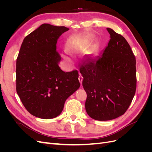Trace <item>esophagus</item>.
<instances>
[{
    "label": "esophagus",
    "instance_id": "34e87169",
    "mask_svg": "<svg viewBox=\"0 0 152 152\" xmlns=\"http://www.w3.org/2000/svg\"><path fill=\"white\" fill-rule=\"evenodd\" d=\"M82 80H83V77L82 76V75H81V74H79V80L80 81V85H81V86L82 85Z\"/></svg>",
    "mask_w": 152,
    "mask_h": 152
}]
</instances>
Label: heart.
Wrapping results in <instances>:
<instances>
[{"mask_svg":"<svg viewBox=\"0 0 152 152\" xmlns=\"http://www.w3.org/2000/svg\"><path fill=\"white\" fill-rule=\"evenodd\" d=\"M85 46V40L80 37L75 36L69 39L66 42V49L71 53H76L83 49ZM68 51L62 54V57L66 61H70V58L68 56Z\"/></svg>","mask_w":152,"mask_h":152,"instance_id":"b5f03b06","label":"heart"}]
</instances>
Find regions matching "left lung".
Returning a JSON list of instances; mask_svg holds the SVG:
<instances>
[{
    "label": "left lung",
    "instance_id": "obj_1",
    "mask_svg": "<svg viewBox=\"0 0 152 152\" xmlns=\"http://www.w3.org/2000/svg\"><path fill=\"white\" fill-rule=\"evenodd\" d=\"M107 30L110 35L107 46L80 69L87 93L86 112L100 121L122 115L131 104L136 89V58L129 44L113 30Z\"/></svg>",
    "mask_w": 152,
    "mask_h": 152
}]
</instances>
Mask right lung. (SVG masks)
Returning a JSON list of instances; mask_svg holds the SVG:
<instances>
[{
  "instance_id": "obj_1",
  "label": "right lung",
  "mask_w": 152,
  "mask_h": 152,
  "mask_svg": "<svg viewBox=\"0 0 152 152\" xmlns=\"http://www.w3.org/2000/svg\"><path fill=\"white\" fill-rule=\"evenodd\" d=\"M69 28L48 23L24 39L16 60V91L30 113L43 119L60 115L66 99L80 87L77 70L59 66L58 38Z\"/></svg>"
}]
</instances>
